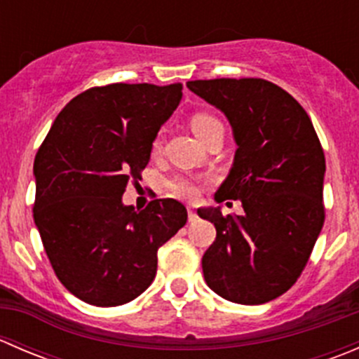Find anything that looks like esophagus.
<instances>
[{
  "label": "esophagus",
  "mask_w": 359,
  "mask_h": 359,
  "mask_svg": "<svg viewBox=\"0 0 359 359\" xmlns=\"http://www.w3.org/2000/svg\"><path fill=\"white\" fill-rule=\"evenodd\" d=\"M187 217H189V222H194V220L198 219L196 212H194V210L191 208V206H189V208H187Z\"/></svg>",
  "instance_id": "34e87169"
}]
</instances>
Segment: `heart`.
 <instances>
[{
	"label": "heart",
	"instance_id": "b5f03b06",
	"mask_svg": "<svg viewBox=\"0 0 359 359\" xmlns=\"http://www.w3.org/2000/svg\"><path fill=\"white\" fill-rule=\"evenodd\" d=\"M219 119L213 118V116L206 114V112H198V114H194L193 118H191V128H193L194 135L198 137V139H203L205 137V133L208 132L212 126L219 125ZM154 149H159V139L154 142ZM170 189H172V193L175 194V196L179 198H196L198 194V186L196 182H194L193 179H187V177H177V179H173L172 182H170Z\"/></svg>",
	"mask_w": 359,
	"mask_h": 359
}]
</instances>
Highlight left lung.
I'll list each match as a JSON object with an SVG mask.
<instances>
[{
  "label": "left lung",
  "mask_w": 359,
  "mask_h": 359,
  "mask_svg": "<svg viewBox=\"0 0 359 359\" xmlns=\"http://www.w3.org/2000/svg\"><path fill=\"white\" fill-rule=\"evenodd\" d=\"M187 88L226 114L238 149L215 201L241 215L198 208L217 238L203 255L205 281L236 304L269 302L297 281L325 222V154L304 107L260 78L196 79Z\"/></svg>",
  "instance_id": "8db88e82"
}]
</instances>
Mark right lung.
I'll use <instances>...</instances> for the list:
<instances>
[{"instance_id":"1","label":"right lung","mask_w":359,"mask_h":359,"mask_svg":"<svg viewBox=\"0 0 359 359\" xmlns=\"http://www.w3.org/2000/svg\"><path fill=\"white\" fill-rule=\"evenodd\" d=\"M182 83H114L79 93L34 158V224L60 283L83 302L121 306L156 276L158 248L184 224L177 200L135 210L121 200L140 179Z\"/></svg>"}]
</instances>
